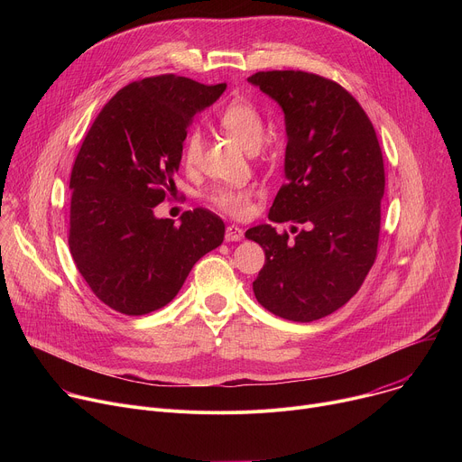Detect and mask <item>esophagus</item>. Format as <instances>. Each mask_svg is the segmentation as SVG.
I'll use <instances>...</instances> for the list:
<instances>
[{
    "instance_id": "obj_1",
    "label": "esophagus",
    "mask_w": 462,
    "mask_h": 462,
    "mask_svg": "<svg viewBox=\"0 0 462 462\" xmlns=\"http://www.w3.org/2000/svg\"><path fill=\"white\" fill-rule=\"evenodd\" d=\"M225 239L230 243L234 241H241L243 239V230L237 226V225H230L226 226V234H225Z\"/></svg>"
}]
</instances>
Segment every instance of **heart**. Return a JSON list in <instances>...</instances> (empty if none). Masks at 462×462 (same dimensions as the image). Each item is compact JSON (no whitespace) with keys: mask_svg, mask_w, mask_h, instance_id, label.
<instances>
[{"mask_svg":"<svg viewBox=\"0 0 462 462\" xmlns=\"http://www.w3.org/2000/svg\"><path fill=\"white\" fill-rule=\"evenodd\" d=\"M219 124L246 153H255L263 143V137H265V122H263L259 109L248 100H236L228 104L219 115ZM201 152V134L197 129H191L182 148L184 166L191 170L199 164ZM210 201L225 214L243 216L248 212L250 189L217 188L210 193Z\"/></svg>","mask_w":462,"mask_h":462,"instance_id":"obj_1","label":"heart"}]
</instances>
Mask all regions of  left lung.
<instances>
[{"mask_svg":"<svg viewBox=\"0 0 462 462\" xmlns=\"http://www.w3.org/2000/svg\"><path fill=\"white\" fill-rule=\"evenodd\" d=\"M285 115V184L273 225L245 232L265 250L252 283L257 301L291 321H314L344 307L371 271L385 175L374 127L342 86L303 71L248 77ZM300 224L302 228L298 229Z\"/></svg>","mask_w":462,"mask_h":462,"instance_id":"left-lung-1","label":"left lung"}]
</instances>
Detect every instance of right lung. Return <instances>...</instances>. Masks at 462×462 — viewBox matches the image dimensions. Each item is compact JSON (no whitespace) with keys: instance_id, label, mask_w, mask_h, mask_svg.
Masks as SVG:
<instances>
[{"instance_id":"obj_1","label":"right lung","mask_w":462,"mask_h":462,"mask_svg":"<svg viewBox=\"0 0 462 462\" xmlns=\"http://www.w3.org/2000/svg\"><path fill=\"white\" fill-rule=\"evenodd\" d=\"M226 84L161 75L120 89L98 113L77 155L69 189V248L95 296L141 316L170 303L191 267L225 239L207 208L155 217L175 188L186 127Z\"/></svg>"}]
</instances>
